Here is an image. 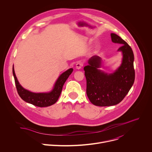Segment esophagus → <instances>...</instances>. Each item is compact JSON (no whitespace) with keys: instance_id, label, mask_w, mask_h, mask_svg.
I'll return each mask as SVG.
<instances>
[{"instance_id":"34e87169","label":"esophagus","mask_w":152,"mask_h":152,"mask_svg":"<svg viewBox=\"0 0 152 152\" xmlns=\"http://www.w3.org/2000/svg\"><path fill=\"white\" fill-rule=\"evenodd\" d=\"M83 63L82 62H77V64H76V68L77 69H81L82 67V66H83Z\"/></svg>"}]
</instances>
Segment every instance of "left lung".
Here are the masks:
<instances>
[{"label":"left lung","instance_id":"left-lung-1","mask_svg":"<svg viewBox=\"0 0 152 152\" xmlns=\"http://www.w3.org/2000/svg\"><path fill=\"white\" fill-rule=\"evenodd\" d=\"M114 43L121 45L118 52L122 53L120 66L113 73H107L99 68L102 59L94 55L84 67L86 79V94L90 102L98 106H110L119 103L131 90L135 80L134 55L131 48L121 37L111 34Z\"/></svg>","mask_w":152,"mask_h":152}]
</instances>
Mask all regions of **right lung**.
Segmentation results:
<instances>
[{
  "mask_svg": "<svg viewBox=\"0 0 152 152\" xmlns=\"http://www.w3.org/2000/svg\"><path fill=\"white\" fill-rule=\"evenodd\" d=\"M73 70V69L71 68L62 73L56 80L53 89L50 91L48 93H33L24 88L20 84L15 74L14 65L12 67V73L18 95L26 102L38 107L49 106L57 102L64 83L72 74Z\"/></svg>",
  "mask_w": 152,
  "mask_h": 152,
  "instance_id": "1",
  "label": "right lung"
}]
</instances>
